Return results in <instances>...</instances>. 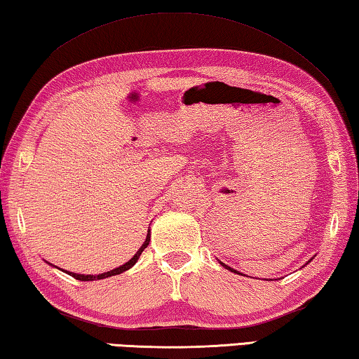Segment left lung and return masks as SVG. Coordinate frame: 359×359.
Instances as JSON below:
<instances>
[{"instance_id":"left-lung-1","label":"left lung","mask_w":359,"mask_h":359,"mask_svg":"<svg viewBox=\"0 0 359 359\" xmlns=\"http://www.w3.org/2000/svg\"><path fill=\"white\" fill-rule=\"evenodd\" d=\"M219 263H221V265H222L224 268H227V269H230V271H231V273H238V271H236V269H233V268H230V266H227V265H224V263H222V262H219ZM238 274H240V273H238Z\"/></svg>"}]
</instances>
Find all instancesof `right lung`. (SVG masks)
I'll list each match as a JSON object with an SVG mask.
<instances>
[{"label":"right lung","instance_id":"1","mask_svg":"<svg viewBox=\"0 0 359 359\" xmlns=\"http://www.w3.org/2000/svg\"><path fill=\"white\" fill-rule=\"evenodd\" d=\"M149 238H151V235H149V230H148V233H147V240H144V243L142 244V248L137 250L135 252V255L132 257V259L129 260V262H126L124 265H121V266H118V268H115V269H111V271H107V273H102V274H97V276H93V274H77V273H71V271H66L69 276H72V278H75L77 280H99V279H105V278H110V276H116V274H121V273H124V271H128L129 268H132L137 263V260H138V257L142 255V252L144 250V248H148V244H149Z\"/></svg>","mask_w":359,"mask_h":359}]
</instances>
